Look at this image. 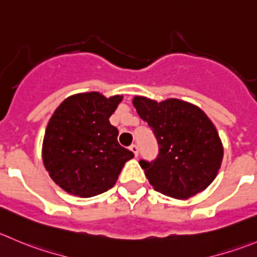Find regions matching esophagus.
I'll return each instance as SVG.
<instances>
[{"label": "esophagus", "instance_id": "34e87169", "mask_svg": "<svg viewBox=\"0 0 257 257\" xmlns=\"http://www.w3.org/2000/svg\"><path fill=\"white\" fill-rule=\"evenodd\" d=\"M129 149H131V151L133 152L134 156L138 157V146H137V144H132V146L129 147Z\"/></svg>", "mask_w": 257, "mask_h": 257}]
</instances>
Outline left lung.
Masks as SVG:
<instances>
[{"label": "left lung", "instance_id": "obj_1", "mask_svg": "<svg viewBox=\"0 0 257 257\" xmlns=\"http://www.w3.org/2000/svg\"><path fill=\"white\" fill-rule=\"evenodd\" d=\"M133 105L158 142L157 158L139 162L153 188L178 200L207 188L223 158L222 143L210 118L198 106L179 99L158 103L134 96Z\"/></svg>", "mask_w": 257, "mask_h": 257}]
</instances>
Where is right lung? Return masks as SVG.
<instances>
[{"label":"right lung","instance_id":"add662e5","mask_svg":"<svg viewBox=\"0 0 257 257\" xmlns=\"http://www.w3.org/2000/svg\"><path fill=\"white\" fill-rule=\"evenodd\" d=\"M121 99L98 91L75 94L50 118L42 161L52 181L70 195L88 198L108 191L134 157L118 143V129L109 121Z\"/></svg>","mask_w":257,"mask_h":257}]
</instances>
